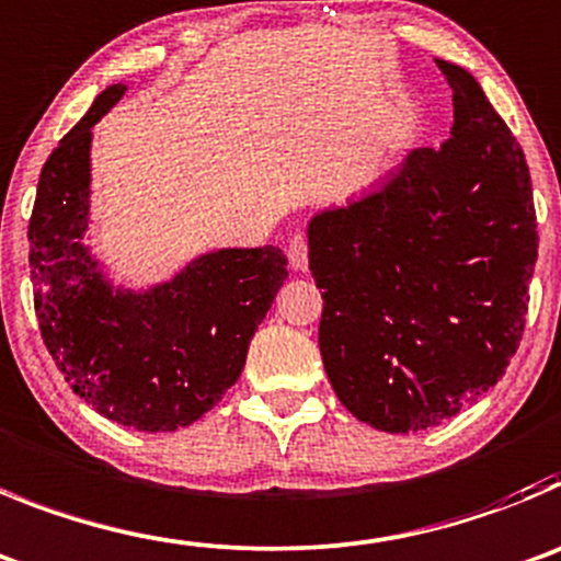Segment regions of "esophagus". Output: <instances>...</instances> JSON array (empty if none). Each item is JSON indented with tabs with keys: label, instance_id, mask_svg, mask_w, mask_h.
I'll use <instances>...</instances> for the list:
<instances>
[{
	"label": "esophagus",
	"instance_id": "34e87169",
	"mask_svg": "<svg viewBox=\"0 0 561 561\" xmlns=\"http://www.w3.org/2000/svg\"><path fill=\"white\" fill-rule=\"evenodd\" d=\"M289 264L291 270H308V241L306 236H291L289 241Z\"/></svg>",
	"mask_w": 561,
	"mask_h": 561
}]
</instances>
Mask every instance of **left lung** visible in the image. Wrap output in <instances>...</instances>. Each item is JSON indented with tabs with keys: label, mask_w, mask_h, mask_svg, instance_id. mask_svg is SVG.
Segmentation results:
<instances>
[{
	"label": "left lung",
	"mask_w": 561,
	"mask_h": 561,
	"mask_svg": "<svg viewBox=\"0 0 561 561\" xmlns=\"http://www.w3.org/2000/svg\"><path fill=\"white\" fill-rule=\"evenodd\" d=\"M436 64L454 91L448 141L308 222L328 381L389 434L434 428L501 381L537 264L520 144L470 71Z\"/></svg>",
	"instance_id": "left-lung-1"
}]
</instances>
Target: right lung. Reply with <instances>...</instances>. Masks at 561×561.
<instances>
[{"label": "right lung", "instance_id": "obj_1", "mask_svg": "<svg viewBox=\"0 0 561 561\" xmlns=\"http://www.w3.org/2000/svg\"><path fill=\"white\" fill-rule=\"evenodd\" d=\"M125 91L107 85L41 169L30 266L41 336L66 383L102 417L156 434L197 423L239 381L289 272L277 247H222L150 289L113 286L85 244L91 127Z\"/></svg>", "mask_w": 561, "mask_h": 561}]
</instances>
